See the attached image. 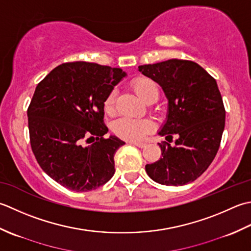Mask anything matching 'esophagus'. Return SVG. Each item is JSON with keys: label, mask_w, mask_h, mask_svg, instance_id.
Wrapping results in <instances>:
<instances>
[{"label": "esophagus", "mask_w": 251, "mask_h": 251, "mask_svg": "<svg viewBox=\"0 0 251 251\" xmlns=\"http://www.w3.org/2000/svg\"><path fill=\"white\" fill-rule=\"evenodd\" d=\"M130 144H132V145H135V146L140 147V148H143V147H145V146H146L145 143H142V142H130Z\"/></svg>", "instance_id": "obj_1"}]
</instances>
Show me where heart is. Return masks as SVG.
<instances>
[{
    "mask_svg": "<svg viewBox=\"0 0 251 251\" xmlns=\"http://www.w3.org/2000/svg\"><path fill=\"white\" fill-rule=\"evenodd\" d=\"M133 90L144 101L157 100L159 95V89L154 80L147 76H137L131 82ZM116 91H110L104 100V110L107 114H112L115 111ZM115 134L121 139L129 141L142 140L148 133L154 130L152 121L146 118H131V117H122L115 121L112 126Z\"/></svg>",
    "mask_w": 251,
    "mask_h": 251,
    "instance_id": "obj_1",
    "label": "heart"
}]
</instances>
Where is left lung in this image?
<instances>
[{"label":"left lung","mask_w":251,"mask_h":251,"mask_svg":"<svg viewBox=\"0 0 251 251\" xmlns=\"http://www.w3.org/2000/svg\"><path fill=\"white\" fill-rule=\"evenodd\" d=\"M139 70L159 84L168 99L167 120L159 134L169 143L159 144L160 159L145 166L147 175L168 186L194 182L216 157L226 126L217 81L191 60L169 59L139 66Z\"/></svg>","instance_id":"8db88e82"}]
</instances>
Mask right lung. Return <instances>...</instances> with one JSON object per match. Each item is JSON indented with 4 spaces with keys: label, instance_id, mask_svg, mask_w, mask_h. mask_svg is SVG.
I'll use <instances>...</instances> for the list:
<instances>
[{
    "label": "right lung",
    "instance_id": "1",
    "mask_svg": "<svg viewBox=\"0 0 251 251\" xmlns=\"http://www.w3.org/2000/svg\"><path fill=\"white\" fill-rule=\"evenodd\" d=\"M126 75L75 61L57 66L35 88L27 111L30 144L42 170L68 190H95L114 176V156L125 142L104 137V100Z\"/></svg>",
    "mask_w": 251,
    "mask_h": 251
}]
</instances>
